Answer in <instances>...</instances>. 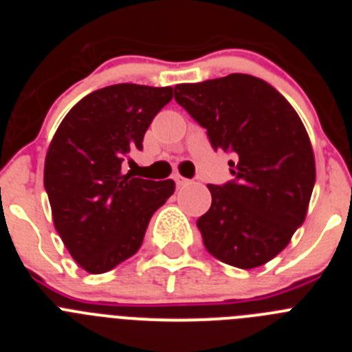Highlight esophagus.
Segmentation results:
<instances>
[{"label": "esophagus", "mask_w": 352, "mask_h": 352, "mask_svg": "<svg viewBox=\"0 0 352 352\" xmlns=\"http://www.w3.org/2000/svg\"><path fill=\"white\" fill-rule=\"evenodd\" d=\"M174 182H176V185L178 186H185L190 183V179H186V178H183V176H179V174H176V176H174Z\"/></svg>", "instance_id": "34e87169"}]
</instances>
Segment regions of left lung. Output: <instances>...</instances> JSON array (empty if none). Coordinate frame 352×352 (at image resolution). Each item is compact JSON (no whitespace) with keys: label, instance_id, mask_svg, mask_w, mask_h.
I'll list each match as a JSON object with an SVG mask.
<instances>
[{"label":"left lung","instance_id":"left-lung-1","mask_svg":"<svg viewBox=\"0 0 352 352\" xmlns=\"http://www.w3.org/2000/svg\"><path fill=\"white\" fill-rule=\"evenodd\" d=\"M174 98L214 149L236 157L234 179L208 185L211 208L197 220L204 247L236 268L263 266L287 247L309 210L316 158L305 125L272 84L248 74L178 84Z\"/></svg>","mask_w":352,"mask_h":352}]
</instances>
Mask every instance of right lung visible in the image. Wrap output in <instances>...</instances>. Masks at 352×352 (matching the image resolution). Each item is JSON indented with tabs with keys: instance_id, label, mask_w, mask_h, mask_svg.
<instances>
[{
	"instance_id": "add662e5",
	"label": "right lung",
	"mask_w": 352,
	"mask_h": 352,
	"mask_svg": "<svg viewBox=\"0 0 352 352\" xmlns=\"http://www.w3.org/2000/svg\"><path fill=\"white\" fill-rule=\"evenodd\" d=\"M173 88L114 84L77 102L56 130L43 167L52 222L80 268L98 275L141 248L155 211L174 194L173 179L125 173L130 153Z\"/></svg>"
}]
</instances>
